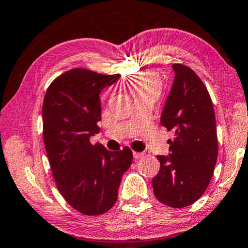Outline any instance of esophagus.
I'll return each mask as SVG.
<instances>
[{
  "instance_id": "34e87169",
  "label": "esophagus",
  "mask_w": 248,
  "mask_h": 248,
  "mask_svg": "<svg viewBox=\"0 0 248 248\" xmlns=\"http://www.w3.org/2000/svg\"><path fill=\"white\" fill-rule=\"evenodd\" d=\"M133 156H134V159H141L143 156V153H139V152H133Z\"/></svg>"
}]
</instances>
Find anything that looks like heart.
Instances as JSON below:
<instances>
[{
	"mask_svg": "<svg viewBox=\"0 0 248 248\" xmlns=\"http://www.w3.org/2000/svg\"><path fill=\"white\" fill-rule=\"evenodd\" d=\"M130 88L135 96L154 95L159 96L161 92V80L154 73H142L132 77Z\"/></svg>",
	"mask_w": 248,
	"mask_h": 248,
	"instance_id": "1",
	"label": "heart"
}]
</instances>
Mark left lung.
Wrapping results in <instances>:
<instances>
[{
	"label": "left lung",
	"mask_w": 248,
	"mask_h": 248,
	"mask_svg": "<svg viewBox=\"0 0 248 248\" xmlns=\"http://www.w3.org/2000/svg\"><path fill=\"white\" fill-rule=\"evenodd\" d=\"M174 81L161 115V124L174 133L169 156L157 155L160 170L152 179L160 202L188 207L206 191L218 155L216 118L206 86L191 68L172 64Z\"/></svg>",
	"instance_id": "1"
}]
</instances>
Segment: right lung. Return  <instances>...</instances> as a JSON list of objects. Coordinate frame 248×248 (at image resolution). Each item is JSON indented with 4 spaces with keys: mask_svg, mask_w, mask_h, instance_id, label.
Returning <instances> with one entry per match:
<instances>
[{
    "mask_svg": "<svg viewBox=\"0 0 248 248\" xmlns=\"http://www.w3.org/2000/svg\"><path fill=\"white\" fill-rule=\"evenodd\" d=\"M120 77L74 68L57 77L45 95L44 142L53 179L64 200L86 216L114 206L133 160L128 146L112 152L89 141L99 131V93Z\"/></svg>",
    "mask_w": 248,
    "mask_h": 248,
    "instance_id": "1",
    "label": "right lung"
}]
</instances>
